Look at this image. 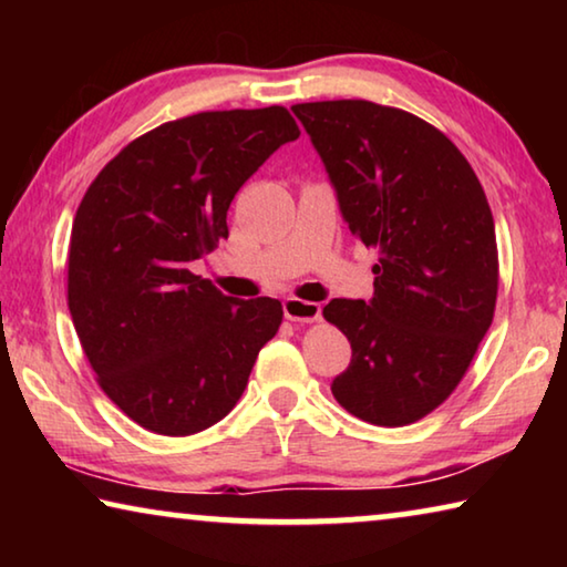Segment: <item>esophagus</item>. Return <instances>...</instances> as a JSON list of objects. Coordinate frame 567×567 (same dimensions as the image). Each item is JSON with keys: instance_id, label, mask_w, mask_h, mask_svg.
<instances>
[{"instance_id": "obj_1", "label": "esophagus", "mask_w": 567, "mask_h": 567, "mask_svg": "<svg viewBox=\"0 0 567 567\" xmlns=\"http://www.w3.org/2000/svg\"><path fill=\"white\" fill-rule=\"evenodd\" d=\"M322 307L318 302L300 300V297H287L285 300V318L292 322H318Z\"/></svg>"}]
</instances>
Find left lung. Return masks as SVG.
Returning a JSON list of instances; mask_svg holds the SVG:
<instances>
[{"label":"left lung","instance_id":"1","mask_svg":"<svg viewBox=\"0 0 567 567\" xmlns=\"http://www.w3.org/2000/svg\"><path fill=\"white\" fill-rule=\"evenodd\" d=\"M292 112L350 233L378 249L375 297H334L322 310L352 348L332 395L370 425H410L453 395L493 324L501 272L491 205L463 152L415 114L368 100Z\"/></svg>","mask_w":567,"mask_h":567}]
</instances>
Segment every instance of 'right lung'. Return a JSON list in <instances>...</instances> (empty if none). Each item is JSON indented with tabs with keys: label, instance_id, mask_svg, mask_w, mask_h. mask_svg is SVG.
<instances>
[{
	"label": "right lung",
	"instance_id": "obj_1",
	"mask_svg": "<svg viewBox=\"0 0 567 567\" xmlns=\"http://www.w3.org/2000/svg\"><path fill=\"white\" fill-rule=\"evenodd\" d=\"M300 137L280 104L165 122L110 159L76 207L66 305L100 388L150 433L223 420L282 324L272 297L233 300L189 270L227 239L237 189Z\"/></svg>",
	"mask_w": 567,
	"mask_h": 567
}]
</instances>
